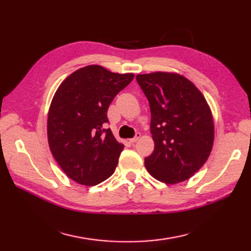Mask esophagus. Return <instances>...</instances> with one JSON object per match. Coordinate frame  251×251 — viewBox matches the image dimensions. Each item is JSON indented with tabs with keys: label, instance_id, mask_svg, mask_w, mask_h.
<instances>
[{
	"label": "esophagus",
	"instance_id": "34e87169",
	"mask_svg": "<svg viewBox=\"0 0 251 251\" xmlns=\"http://www.w3.org/2000/svg\"><path fill=\"white\" fill-rule=\"evenodd\" d=\"M140 137H141V134H140V132H136V136H135L134 138H131V139H129V142H131V143H135V142H137V141H138V139H139Z\"/></svg>",
	"mask_w": 251,
	"mask_h": 251
}]
</instances>
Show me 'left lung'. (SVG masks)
Instances as JSON below:
<instances>
[{
	"label": "left lung",
	"mask_w": 251,
	"mask_h": 251,
	"mask_svg": "<svg viewBox=\"0 0 251 251\" xmlns=\"http://www.w3.org/2000/svg\"><path fill=\"white\" fill-rule=\"evenodd\" d=\"M136 78L151 109L154 151L145 159L147 170L166 184L190 179L214 146L215 124L205 97L178 73L153 72Z\"/></svg>",
	"instance_id": "8db88e82"
}]
</instances>
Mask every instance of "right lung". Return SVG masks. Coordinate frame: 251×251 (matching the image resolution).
<instances>
[{"label": "right lung", "mask_w": 251, "mask_h": 251, "mask_svg": "<svg viewBox=\"0 0 251 251\" xmlns=\"http://www.w3.org/2000/svg\"><path fill=\"white\" fill-rule=\"evenodd\" d=\"M134 76L90 65L71 73L56 90L47 139L56 162L75 182L93 186L113 175L124 145L102 126L112 100Z\"/></svg>", "instance_id": "1"}]
</instances>
